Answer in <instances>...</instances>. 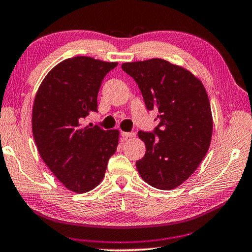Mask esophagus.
Returning <instances> with one entry per match:
<instances>
[{"instance_id": "34e87169", "label": "esophagus", "mask_w": 252, "mask_h": 252, "mask_svg": "<svg viewBox=\"0 0 252 252\" xmlns=\"http://www.w3.org/2000/svg\"><path fill=\"white\" fill-rule=\"evenodd\" d=\"M122 136L125 139H127V138L134 137L135 133H134V131H122Z\"/></svg>"}]
</instances>
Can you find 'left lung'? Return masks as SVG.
Segmentation results:
<instances>
[{
  "label": "left lung",
  "instance_id": "8db88e82",
  "mask_svg": "<svg viewBox=\"0 0 252 252\" xmlns=\"http://www.w3.org/2000/svg\"><path fill=\"white\" fill-rule=\"evenodd\" d=\"M148 110L158 113L153 131H138L146 152L138 173L154 188L170 190L198 168L211 144L213 119L203 83L190 72L161 59L124 63Z\"/></svg>",
  "mask_w": 252,
  "mask_h": 252
}]
</instances>
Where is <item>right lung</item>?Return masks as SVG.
<instances>
[{
	"mask_svg": "<svg viewBox=\"0 0 252 252\" xmlns=\"http://www.w3.org/2000/svg\"><path fill=\"white\" fill-rule=\"evenodd\" d=\"M116 66V62L88 56L67 59L46 75L34 96L32 134L40 157L57 179L77 193L101 183L117 150V129L82 125L98 111L102 80Z\"/></svg>",
	"mask_w": 252,
	"mask_h": 252,
	"instance_id": "right-lung-1",
	"label": "right lung"
}]
</instances>
